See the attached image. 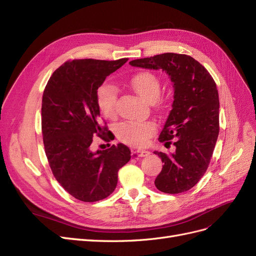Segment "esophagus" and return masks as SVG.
<instances>
[{
    "label": "esophagus",
    "mask_w": 256,
    "mask_h": 256,
    "mask_svg": "<svg viewBox=\"0 0 256 256\" xmlns=\"http://www.w3.org/2000/svg\"><path fill=\"white\" fill-rule=\"evenodd\" d=\"M150 154L148 150H131V156L134 158H142V157H146Z\"/></svg>",
    "instance_id": "esophagus-1"
}]
</instances>
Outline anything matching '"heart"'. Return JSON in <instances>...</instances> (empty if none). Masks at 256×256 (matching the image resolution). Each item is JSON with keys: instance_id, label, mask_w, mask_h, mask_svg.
I'll use <instances>...</instances> for the list:
<instances>
[{"instance_id": "heart-1", "label": "heart", "mask_w": 256, "mask_h": 256, "mask_svg": "<svg viewBox=\"0 0 256 256\" xmlns=\"http://www.w3.org/2000/svg\"><path fill=\"white\" fill-rule=\"evenodd\" d=\"M130 88L146 102L152 104L160 95V81L150 72H140L131 76ZM118 90L110 83H104L97 90V104L100 112L106 118H115L118 110ZM156 131L150 122H125L116 128V136L122 143L131 146L144 145Z\"/></svg>"}]
</instances>
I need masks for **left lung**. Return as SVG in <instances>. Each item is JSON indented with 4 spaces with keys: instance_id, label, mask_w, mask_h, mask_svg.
I'll return each instance as SVG.
<instances>
[{
    "instance_id": "obj_1",
    "label": "left lung",
    "mask_w": 256,
    "mask_h": 256,
    "mask_svg": "<svg viewBox=\"0 0 256 256\" xmlns=\"http://www.w3.org/2000/svg\"><path fill=\"white\" fill-rule=\"evenodd\" d=\"M131 66L162 69L174 86L172 110L159 136L175 152H154L164 166L154 180L161 192L177 194L190 190L203 177L219 134V95L207 69L186 54L164 53L129 62ZM172 141L171 142L170 140Z\"/></svg>"
}]
</instances>
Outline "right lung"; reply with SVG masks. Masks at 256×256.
I'll return each mask as SVG.
<instances>
[{"label":"right lung","instance_id":"obj_1","mask_svg":"<svg viewBox=\"0 0 256 256\" xmlns=\"http://www.w3.org/2000/svg\"><path fill=\"white\" fill-rule=\"evenodd\" d=\"M128 58L74 60L60 66L46 85L42 104V131L51 171L69 194L82 202L109 196L118 184V170L131 158L122 143L92 152L96 136L110 141L102 125L97 90Z\"/></svg>","mask_w":256,"mask_h":256}]
</instances>
